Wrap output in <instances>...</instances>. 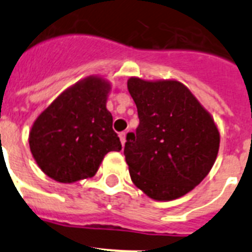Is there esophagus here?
<instances>
[{
  "label": "esophagus",
  "mask_w": 252,
  "mask_h": 252,
  "mask_svg": "<svg viewBox=\"0 0 252 252\" xmlns=\"http://www.w3.org/2000/svg\"><path fill=\"white\" fill-rule=\"evenodd\" d=\"M120 140H121V144H122V146H124L125 142H126V132L120 133Z\"/></svg>",
  "instance_id": "esophagus-1"
}]
</instances>
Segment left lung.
<instances>
[{
  "label": "left lung",
  "instance_id": "1",
  "mask_svg": "<svg viewBox=\"0 0 252 252\" xmlns=\"http://www.w3.org/2000/svg\"><path fill=\"white\" fill-rule=\"evenodd\" d=\"M136 133H127L125 159L132 183L154 201L183 197L208 175L217 159L220 131L188 87L175 79L131 77Z\"/></svg>",
  "mask_w": 252,
  "mask_h": 252
}]
</instances>
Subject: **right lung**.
I'll return each instance as SVG.
<instances>
[{"label":"right lung","mask_w":252,"mask_h":252,"mask_svg":"<svg viewBox=\"0 0 252 252\" xmlns=\"http://www.w3.org/2000/svg\"><path fill=\"white\" fill-rule=\"evenodd\" d=\"M108 79L90 75L68 87L37 116L29 132L32 158L59 183L92 178L104 155L121 150L107 110Z\"/></svg>","instance_id":"obj_1"}]
</instances>
